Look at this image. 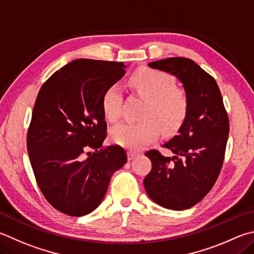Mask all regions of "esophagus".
Wrapping results in <instances>:
<instances>
[{
	"instance_id": "34e87169",
	"label": "esophagus",
	"mask_w": 254,
	"mask_h": 254,
	"mask_svg": "<svg viewBox=\"0 0 254 254\" xmlns=\"http://www.w3.org/2000/svg\"><path fill=\"white\" fill-rule=\"evenodd\" d=\"M139 156V153H136V152H133V151H128L127 152V159L128 160H134L135 158H137Z\"/></svg>"
}]
</instances>
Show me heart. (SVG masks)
I'll list each match as a JSON object with an SVG mask.
<instances>
[{
  "label": "heart",
  "instance_id": "1",
  "mask_svg": "<svg viewBox=\"0 0 254 254\" xmlns=\"http://www.w3.org/2000/svg\"><path fill=\"white\" fill-rule=\"evenodd\" d=\"M128 84L146 101L139 123H120L110 132V139L120 146L139 151L159 136L161 128L171 134L182 126L189 111L187 93L174 86L173 77L162 71L142 67L132 74ZM122 93L118 85L109 86L102 96L103 113L110 122L121 117Z\"/></svg>",
  "mask_w": 254,
  "mask_h": 254
}]
</instances>
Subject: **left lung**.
<instances>
[{
  "mask_svg": "<svg viewBox=\"0 0 254 254\" xmlns=\"http://www.w3.org/2000/svg\"><path fill=\"white\" fill-rule=\"evenodd\" d=\"M147 65L182 83L189 111L178 134L163 144L172 158L156 150L145 153L152 169L143 183L156 204L190 209L214 186L223 164L230 127L222 95L213 77L190 59L170 58Z\"/></svg>",
  "mask_w": 254,
  "mask_h": 254,
  "instance_id": "1",
  "label": "left lung"
}]
</instances>
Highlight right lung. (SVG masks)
Segmentation results:
<instances>
[{
    "label": "right lung",
    "mask_w": 254,
    "mask_h": 254,
    "mask_svg": "<svg viewBox=\"0 0 254 254\" xmlns=\"http://www.w3.org/2000/svg\"><path fill=\"white\" fill-rule=\"evenodd\" d=\"M126 67L122 62L77 59L55 72L39 92L27 152L43 195L62 213H91L102 202L113 173L127 163L121 146L99 150L107 137L102 96L122 79ZM89 148L96 152L83 159Z\"/></svg>",
    "instance_id": "1"
}]
</instances>
